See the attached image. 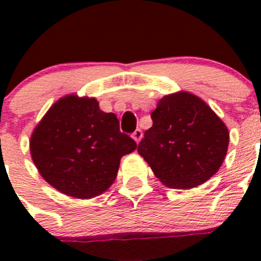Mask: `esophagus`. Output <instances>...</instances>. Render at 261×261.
Masks as SVG:
<instances>
[{
  "label": "esophagus",
  "mask_w": 261,
  "mask_h": 261,
  "mask_svg": "<svg viewBox=\"0 0 261 261\" xmlns=\"http://www.w3.org/2000/svg\"><path fill=\"white\" fill-rule=\"evenodd\" d=\"M132 137H133V140L137 142V144L141 141V138H142V130H141V129H136L135 132H133Z\"/></svg>",
  "instance_id": "1"
}]
</instances>
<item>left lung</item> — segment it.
I'll list each match as a JSON object with an SVG mask.
<instances>
[{"label":"left lung","mask_w":261,"mask_h":261,"mask_svg":"<svg viewBox=\"0 0 261 261\" xmlns=\"http://www.w3.org/2000/svg\"><path fill=\"white\" fill-rule=\"evenodd\" d=\"M151 120L137 151L166 187L190 190L220 170L229 130L202 99L187 91L168 94L151 112Z\"/></svg>","instance_id":"1"}]
</instances>
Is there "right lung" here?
I'll return each instance as SVG.
<instances>
[{
  "instance_id": "add662e5",
  "label": "right lung",
  "mask_w": 261,
  "mask_h": 261,
  "mask_svg": "<svg viewBox=\"0 0 261 261\" xmlns=\"http://www.w3.org/2000/svg\"><path fill=\"white\" fill-rule=\"evenodd\" d=\"M136 147L120 132L116 115L103 112L95 98L75 94L59 99L30 140L31 158L43 179L59 192L84 200L112 186L121 156Z\"/></svg>"
}]
</instances>
